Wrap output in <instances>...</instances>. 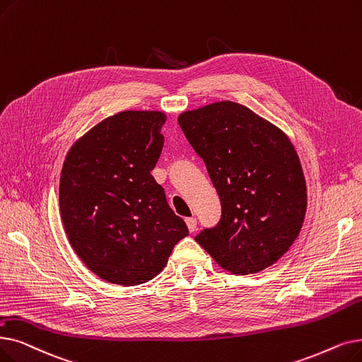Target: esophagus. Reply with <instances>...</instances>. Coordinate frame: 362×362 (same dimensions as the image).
Listing matches in <instances>:
<instances>
[{"label": "esophagus", "instance_id": "esophagus-1", "mask_svg": "<svg viewBox=\"0 0 362 362\" xmlns=\"http://www.w3.org/2000/svg\"><path fill=\"white\" fill-rule=\"evenodd\" d=\"M186 225H187V229H189V232H194L197 229V218L195 217H187Z\"/></svg>", "mask_w": 362, "mask_h": 362}]
</instances>
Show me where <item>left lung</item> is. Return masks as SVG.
Wrapping results in <instances>:
<instances>
[{"mask_svg":"<svg viewBox=\"0 0 362 362\" xmlns=\"http://www.w3.org/2000/svg\"><path fill=\"white\" fill-rule=\"evenodd\" d=\"M177 121L222 206L218 223L195 241L232 274L274 264L297 238L306 213V182L290 139L228 100L183 112Z\"/></svg>","mask_w":362,"mask_h":362,"instance_id":"left-lung-1","label":"left lung"}]
</instances>
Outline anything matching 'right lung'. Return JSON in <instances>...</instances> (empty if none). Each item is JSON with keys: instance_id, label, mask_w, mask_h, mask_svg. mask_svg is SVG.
I'll return each instance as SVG.
<instances>
[{"instance_id": "right-lung-1", "label": "right lung", "mask_w": 362, "mask_h": 362, "mask_svg": "<svg viewBox=\"0 0 362 362\" xmlns=\"http://www.w3.org/2000/svg\"><path fill=\"white\" fill-rule=\"evenodd\" d=\"M165 114L122 111L76 140L62 167L59 206L68 240L87 268L119 286L158 275L187 230L151 171Z\"/></svg>"}]
</instances>
